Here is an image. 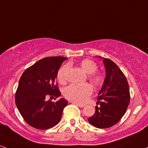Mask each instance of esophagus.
Listing matches in <instances>:
<instances>
[{"label": "esophagus", "mask_w": 148, "mask_h": 148, "mask_svg": "<svg viewBox=\"0 0 148 148\" xmlns=\"http://www.w3.org/2000/svg\"><path fill=\"white\" fill-rule=\"evenodd\" d=\"M72 103L76 105V106L80 107V108H84V107L85 106V105H84V104H81V103H76V102H72Z\"/></svg>", "instance_id": "esophagus-1"}]
</instances>
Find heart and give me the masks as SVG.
<instances>
[{
    "mask_svg": "<svg viewBox=\"0 0 148 148\" xmlns=\"http://www.w3.org/2000/svg\"><path fill=\"white\" fill-rule=\"evenodd\" d=\"M81 65L84 70L88 74L89 79L95 85L102 84L104 81L103 74L97 71L98 65L95 62L90 59L82 60ZM69 69V64L61 66L57 72V79L60 83H65L67 81V75ZM93 89L89 83L84 84H71L66 87L63 90V94L69 100L78 103H83L88 99L91 95Z\"/></svg>",
    "mask_w": 148,
    "mask_h": 148,
    "instance_id": "obj_1",
    "label": "heart"
}]
</instances>
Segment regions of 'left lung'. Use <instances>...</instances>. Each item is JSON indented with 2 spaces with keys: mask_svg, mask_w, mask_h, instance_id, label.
Wrapping results in <instances>:
<instances>
[{
  "mask_svg": "<svg viewBox=\"0 0 148 148\" xmlns=\"http://www.w3.org/2000/svg\"><path fill=\"white\" fill-rule=\"evenodd\" d=\"M106 77L97 100L100 107L88 121L98 128H108L116 124L126 112L130 100L129 85L125 74L109 58H103Z\"/></svg>",
  "mask_w": 148,
  "mask_h": 148,
  "instance_id": "1",
  "label": "left lung"
}]
</instances>
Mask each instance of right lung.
Returning a JSON list of instances; mask_svg holds the SVG:
<instances>
[{
    "instance_id": "1",
    "label": "right lung",
    "mask_w": 148,
    "mask_h": 148,
    "mask_svg": "<svg viewBox=\"0 0 148 148\" xmlns=\"http://www.w3.org/2000/svg\"><path fill=\"white\" fill-rule=\"evenodd\" d=\"M66 59L62 56L42 58L27 68L21 76L15 102L23 118L32 127L47 130L59 123L68 102L60 99L54 103L47 98L60 96L55 79L60 65Z\"/></svg>"
}]
</instances>
